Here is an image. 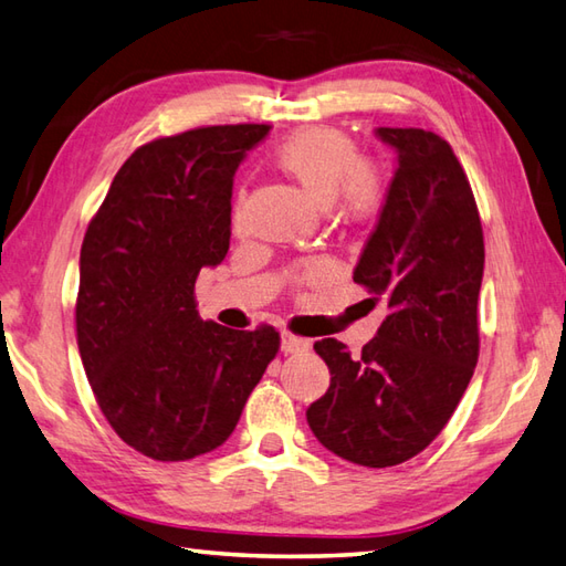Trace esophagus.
Returning <instances> with one entry per match:
<instances>
[{
  "instance_id": "esophagus-1",
  "label": "esophagus",
  "mask_w": 566,
  "mask_h": 566,
  "mask_svg": "<svg viewBox=\"0 0 566 566\" xmlns=\"http://www.w3.org/2000/svg\"><path fill=\"white\" fill-rule=\"evenodd\" d=\"M310 349V339L303 337H295L291 332H283L281 334V352L285 354H303Z\"/></svg>"
}]
</instances>
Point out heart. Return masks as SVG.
Listing matches in <instances>:
<instances>
[{
    "label": "heart",
    "mask_w": 566,
    "mask_h": 566,
    "mask_svg": "<svg viewBox=\"0 0 566 566\" xmlns=\"http://www.w3.org/2000/svg\"><path fill=\"white\" fill-rule=\"evenodd\" d=\"M275 164L319 205L339 198L349 212H366L378 200V176L361 164L352 138L329 126H310L287 136L275 148ZM239 212L241 198L234 205V224Z\"/></svg>",
    "instance_id": "1"
}]
</instances>
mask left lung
<instances>
[{
    "label": "left lung",
    "instance_id": "8db88e82",
    "mask_svg": "<svg viewBox=\"0 0 566 566\" xmlns=\"http://www.w3.org/2000/svg\"><path fill=\"white\" fill-rule=\"evenodd\" d=\"M376 136L398 166L354 281L386 297L388 315L361 356L337 339L315 342L332 378L305 415L329 452L384 469L442 432L474 376L483 232L467 172L444 138L390 126Z\"/></svg>",
    "mask_w": 566,
    "mask_h": 566
}]
</instances>
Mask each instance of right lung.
Returning a JSON list of instances; mask_svg holds the SVG:
<instances>
[{
    "label": "right lung",
    "mask_w": 566,
    "mask_h": 566,
    "mask_svg": "<svg viewBox=\"0 0 566 566\" xmlns=\"http://www.w3.org/2000/svg\"><path fill=\"white\" fill-rule=\"evenodd\" d=\"M266 124L205 126L126 158L80 249L77 349L122 440L158 461L212 452L234 432L266 366L273 327L200 319L195 281L232 237L234 172Z\"/></svg>",
    "instance_id": "right-lung-1"
}]
</instances>
